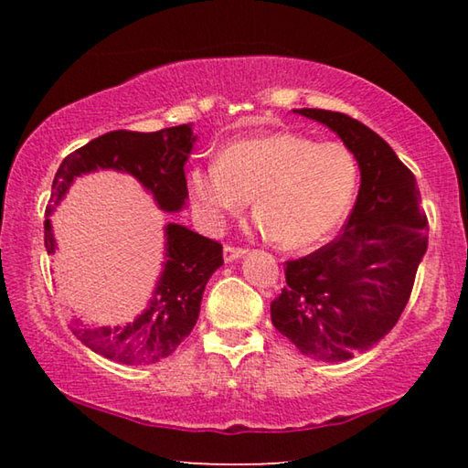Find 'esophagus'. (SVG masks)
<instances>
[{"label": "esophagus", "instance_id": "34e87169", "mask_svg": "<svg viewBox=\"0 0 468 468\" xmlns=\"http://www.w3.org/2000/svg\"><path fill=\"white\" fill-rule=\"evenodd\" d=\"M245 251H248V250L235 248V245H225V250H223L225 262H235V260H239V258L245 256Z\"/></svg>", "mask_w": 468, "mask_h": 468}]
</instances>
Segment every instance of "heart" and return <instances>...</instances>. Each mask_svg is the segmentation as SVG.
I'll list each match as a JSON object with an SVG mask.
<instances>
[{"mask_svg":"<svg viewBox=\"0 0 468 468\" xmlns=\"http://www.w3.org/2000/svg\"><path fill=\"white\" fill-rule=\"evenodd\" d=\"M189 196L206 227L239 215L253 196L260 233L291 251L312 250L336 231L359 186V163L343 142L297 132L235 140L218 161L189 171Z\"/></svg>","mask_w":468,"mask_h":468,"instance_id":"1","label":"heart"}]
</instances>
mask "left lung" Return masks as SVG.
Here are the masks:
<instances>
[{
	"label": "left lung",
	"instance_id": "1",
	"mask_svg": "<svg viewBox=\"0 0 468 468\" xmlns=\"http://www.w3.org/2000/svg\"><path fill=\"white\" fill-rule=\"evenodd\" d=\"M295 113L324 123L353 150L361 186L343 233L289 260L271 318L303 355L346 361L399 322L427 250V217L415 176L374 130L338 111Z\"/></svg>",
	"mask_w": 468,
	"mask_h": 468
}]
</instances>
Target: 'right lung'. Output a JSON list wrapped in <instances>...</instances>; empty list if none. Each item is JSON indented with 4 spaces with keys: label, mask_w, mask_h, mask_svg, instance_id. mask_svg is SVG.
<instances>
[{
    "label": "right lung",
    "mask_w": 468,
    "mask_h": 468,
    "mask_svg": "<svg viewBox=\"0 0 468 468\" xmlns=\"http://www.w3.org/2000/svg\"><path fill=\"white\" fill-rule=\"evenodd\" d=\"M196 136L192 125H176L142 133L115 130L90 140L63 158L51 186V200L45 210V248L55 251L51 212L76 177L97 169L130 173L153 194L158 208L179 212L187 200L186 161ZM165 262L153 299L136 320L125 326H84L69 320L78 340L111 361L125 366H148L176 351L194 330L200 314L206 282L223 266V245L202 237L187 227H165Z\"/></svg>",
    "instance_id": "right-lung-1"
}]
</instances>
